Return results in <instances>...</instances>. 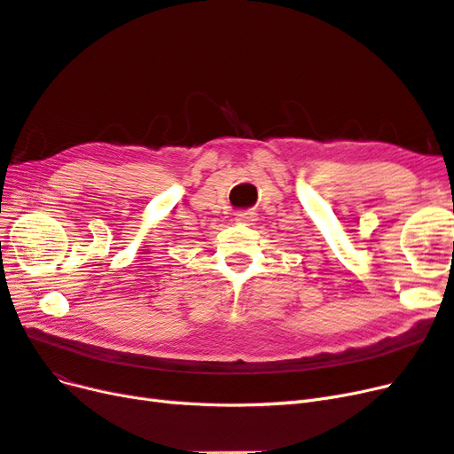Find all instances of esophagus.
Returning <instances> with one entry per match:
<instances>
[{"label":"esophagus","mask_w":454,"mask_h":454,"mask_svg":"<svg viewBox=\"0 0 454 454\" xmlns=\"http://www.w3.org/2000/svg\"><path fill=\"white\" fill-rule=\"evenodd\" d=\"M233 221H236L238 224H248V223L254 221V216H253V213H238Z\"/></svg>","instance_id":"34e87169"}]
</instances>
